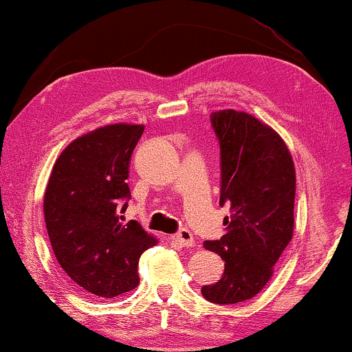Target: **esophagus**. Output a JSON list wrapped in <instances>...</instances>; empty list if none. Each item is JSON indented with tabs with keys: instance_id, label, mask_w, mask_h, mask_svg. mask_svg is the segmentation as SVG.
<instances>
[{
	"instance_id": "1",
	"label": "esophagus",
	"mask_w": 352,
	"mask_h": 352,
	"mask_svg": "<svg viewBox=\"0 0 352 352\" xmlns=\"http://www.w3.org/2000/svg\"><path fill=\"white\" fill-rule=\"evenodd\" d=\"M173 239H175V242H179L182 247H191L195 243L193 234H191L188 229L179 230V232L173 235Z\"/></svg>"
}]
</instances>
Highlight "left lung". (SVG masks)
<instances>
[{"label": "left lung", "instance_id": "obj_1", "mask_svg": "<svg viewBox=\"0 0 352 352\" xmlns=\"http://www.w3.org/2000/svg\"><path fill=\"white\" fill-rule=\"evenodd\" d=\"M221 146V206L228 232L203 247L224 260L219 281L201 287L214 304L255 297L274 273V265L294 235L296 167L281 136L247 112L211 113Z\"/></svg>", "mask_w": 352, "mask_h": 352}]
</instances>
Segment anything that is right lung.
Instances as JSON below:
<instances>
[{
	"label": "right lung",
	"instance_id": "obj_1",
	"mask_svg": "<svg viewBox=\"0 0 352 352\" xmlns=\"http://www.w3.org/2000/svg\"><path fill=\"white\" fill-rule=\"evenodd\" d=\"M143 131L144 124L115 123L76 138L53 164L43 195L58 263L102 299L133 291L140 256L159 242L136 221H120L130 198V159Z\"/></svg>",
	"mask_w": 352,
	"mask_h": 352
}]
</instances>
